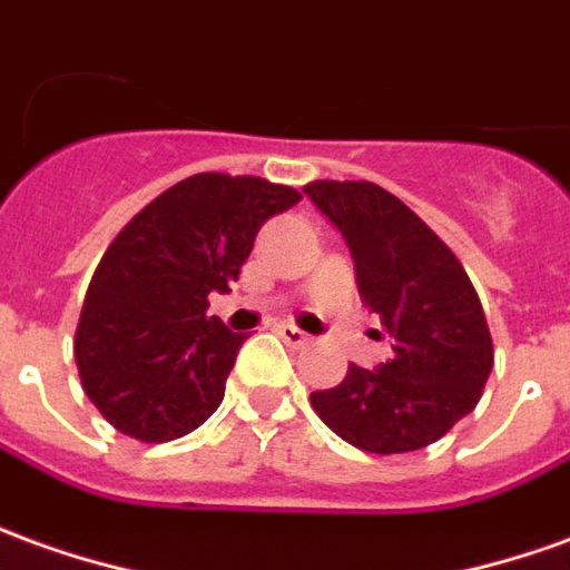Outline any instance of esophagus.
<instances>
[{"label": "esophagus", "instance_id": "1", "mask_svg": "<svg viewBox=\"0 0 570 570\" xmlns=\"http://www.w3.org/2000/svg\"><path fill=\"white\" fill-rule=\"evenodd\" d=\"M277 333H281V340H284L286 345H293V348H302V345H308V342H312L308 333H302V330L293 324H281L277 326Z\"/></svg>", "mask_w": 570, "mask_h": 570}]
</instances>
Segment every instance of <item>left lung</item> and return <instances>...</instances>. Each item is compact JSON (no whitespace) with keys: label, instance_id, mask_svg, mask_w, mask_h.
I'll list each match as a JSON object with an SVG mask.
<instances>
[{"label":"left lung","instance_id":"1","mask_svg":"<svg viewBox=\"0 0 570 570\" xmlns=\"http://www.w3.org/2000/svg\"><path fill=\"white\" fill-rule=\"evenodd\" d=\"M305 194L352 249L357 293L395 340L376 370L352 364L314 413L370 453L420 451L472 413L491 376L493 342L479 293L451 246L373 181H312Z\"/></svg>","mask_w":570,"mask_h":570}]
</instances>
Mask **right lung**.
Segmentation results:
<instances>
[{"instance_id": "obj_1", "label": "right lung", "mask_w": 570, "mask_h": 570, "mask_svg": "<svg viewBox=\"0 0 570 570\" xmlns=\"http://www.w3.org/2000/svg\"><path fill=\"white\" fill-rule=\"evenodd\" d=\"M298 200L256 175L200 173L119 230L91 274L73 340L82 389L107 423L163 444L216 413L246 336L206 314L209 293H228L258 228Z\"/></svg>"}]
</instances>
